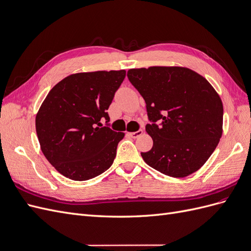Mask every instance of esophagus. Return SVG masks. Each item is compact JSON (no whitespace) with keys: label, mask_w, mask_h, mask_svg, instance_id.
Segmentation results:
<instances>
[{"label":"esophagus","mask_w":251,"mask_h":251,"mask_svg":"<svg viewBox=\"0 0 251 251\" xmlns=\"http://www.w3.org/2000/svg\"><path fill=\"white\" fill-rule=\"evenodd\" d=\"M142 133H143V131H142V130H139V131H137V132L128 133V135H130L132 138H137V137H139V136H141V135H142Z\"/></svg>","instance_id":"1"}]
</instances>
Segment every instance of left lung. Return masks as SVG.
<instances>
[{
	"label": "left lung",
	"instance_id": "obj_1",
	"mask_svg": "<svg viewBox=\"0 0 251 251\" xmlns=\"http://www.w3.org/2000/svg\"><path fill=\"white\" fill-rule=\"evenodd\" d=\"M147 103L153 148L144 162L166 176L183 178L201 169L223 133V103L202 75L185 67L153 66L127 71ZM160 120V126L154 123Z\"/></svg>",
	"mask_w": 251,
	"mask_h": 251
}]
</instances>
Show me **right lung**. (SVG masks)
Listing matches in <instances>:
<instances>
[{
  "label": "right lung",
  "instance_id": "add662e5",
  "mask_svg": "<svg viewBox=\"0 0 251 251\" xmlns=\"http://www.w3.org/2000/svg\"><path fill=\"white\" fill-rule=\"evenodd\" d=\"M126 70L79 72L57 82L35 117L41 150L63 176L92 179L107 171L116 157L124 132L103 126L114 94Z\"/></svg>",
  "mask_w": 251,
  "mask_h": 251
}]
</instances>
